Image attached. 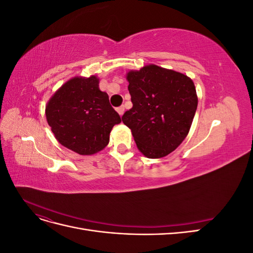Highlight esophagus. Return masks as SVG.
I'll return each instance as SVG.
<instances>
[{
	"label": "esophagus",
	"instance_id": "obj_1",
	"mask_svg": "<svg viewBox=\"0 0 253 253\" xmlns=\"http://www.w3.org/2000/svg\"><path fill=\"white\" fill-rule=\"evenodd\" d=\"M125 111H126V109H125L124 105H121V106H119V108H117V112H118V114L120 115V116H122V115H124Z\"/></svg>",
	"mask_w": 253,
	"mask_h": 253
}]
</instances>
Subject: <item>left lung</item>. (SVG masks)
Instances as JSON below:
<instances>
[{
  "mask_svg": "<svg viewBox=\"0 0 253 253\" xmlns=\"http://www.w3.org/2000/svg\"><path fill=\"white\" fill-rule=\"evenodd\" d=\"M133 108L122 122L148 158L169 155L185 140L197 109L195 85L187 75L149 64L126 73Z\"/></svg>",
  "mask_w": 253,
  "mask_h": 253,
  "instance_id": "8db88e82",
  "label": "left lung"
}]
</instances>
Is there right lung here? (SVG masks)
<instances>
[{
	"label": "right lung",
	"mask_w": 253,
	"mask_h": 253,
	"mask_svg": "<svg viewBox=\"0 0 253 253\" xmlns=\"http://www.w3.org/2000/svg\"><path fill=\"white\" fill-rule=\"evenodd\" d=\"M45 115L59 143L80 155L102 151L113 126L121 122L95 75L66 81L50 97Z\"/></svg>",
	"instance_id": "add662e5"
}]
</instances>
